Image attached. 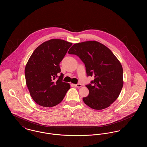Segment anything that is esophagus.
<instances>
[{"instance_id":"esophagus-1","label":"esophagus","mask_w":147,"mask_h":147,"mask_svg":"<svg viewBox=\"0 0 147 147\" xmlns=\"http://www.w3.org/2000/svg\"><path fill=\"white\" fill-rule=\"evenodd\" d=\"M74 86L75 87H76V88H80V87L82 86V84H80V83L77 84H74Z\"/></svg>"}]
</instances>
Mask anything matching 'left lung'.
Returning <instances> with one entry per match:
<instances>
[{"label": "left lung", "instance_id": "8db88e82", "mask_svg": "<svg viewBox=\"0 0 147 147\" xmlns=\"http://www.w3.org/2000/svg\"><path fill=\"white\" fill-rule=\"evenodd\" d=\"M68 53L78 56L85 64L87 76L94 77L86 85L89 94L83 98L84 103L95 110L110 106L119 97L123 85L122 67L116 57L95 41L76 43Z\"/></svg>", "mask_w": 147, "mask_h": 147}]
</instances>
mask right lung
Masks as SVG:
<instances>
[{"label": "right lung", "instance_id": "right-lung-1", "mask_svg": "<svg viewBox=\"0 0 147 147\" xmlns=\"http://www.w3.org/2000/svg\"><path fill=\"white\" fill-rule=\"evenodd\" d=\"M72 43L52 39L37 47L28 59L25 69L26 83L30 95L41 106L50 107L59 104L70 89L63 82L59 63ZM58 77V79H55Z\"/></svg>", "mask_w": 147, "mask_h": 147}]
</instances>
